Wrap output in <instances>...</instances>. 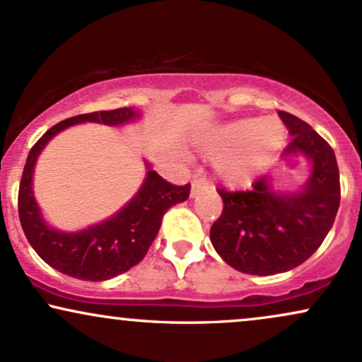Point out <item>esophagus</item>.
Segmentation results:
<instances>
[{
	"label": "esophagus",
	"mask_w": 362,
	"mask_h": 362,
	"mask_svg": "<svg viewBox=\"0 0 362 362\" xmlns=\"http://www.w3.org/2000/svg\"><path fill=\"white\" fill-rule=\"evenodd\" d=\"M206 187H207V182L204 180V178H194V180H192V190H190V195H192V197H195V195L201 192L202 189H206Z\"/></svg>",
	"instance_id": "34e87169"
}]
</instances>
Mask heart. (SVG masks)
<instances>
[{"mask_svg": "<svg viewBox=\"0 0 362 362\" xmlns=\"http://www.w3.org/2000/svg\"><path fill=\"white\" fill-rule=\"evenodd\" d=\"M286 139L284 126L276 119H238L211 129L199 146L216 160V173L226 185L243 187L264 161L276 155Z\"/></svg>", "mask_w": 362, "mask_h": 362, "instance_id": "1", "label": "heart"}]
</instances>
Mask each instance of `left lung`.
Wrapping results in <instances>:
<instances>
[{
	"label": "left lung",
	"instance_id": "8db88e82",
	"mask_svg": "<svg viewBox=\"0 0 362 362\" xmlns=\"http://www.w3.org/2000/svg\"><path fill=\"white\" fill-rule=\"evenodd\" d=\"M291 141L282 156H305L311 170L296 192L272 189L260 177L250 190L218 189L223 213L211 226V243L231 267L253 276L288 272L308 260L337 216L340 204L339 167L334 149L311 126L279 112Z\"/></svg>",
	"mask_w": 362,
	"mask_h": 362
}]
</instances>
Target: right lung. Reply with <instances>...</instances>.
<instances>
[{"instance_id": "right-lung-1", "label": "right lung", "mask_w": 362, "mask_h": 362, "mask_svg": "<svg viewBox=\"0 0 362 362\" xmlns=\"http://www.w3.org/2000/svg\"><path fill=\"white\" fill-rule=\"evenodd\" d=\"M139 110L122 107L76 115L56 124L34 144L25 163L18 190V214L23 233L37 255L52 269L83 281H107L127 272L144 259L156 238L161 219L172 206L187 201L190 184L173 185L163 180L151 165L143 185L122 209L105 221L81 231H61L44 221L32 190L34 168L45 144L66 127L81 122L122 126L139 119Z\"/></svg>"}]
</instances>
